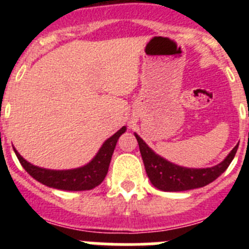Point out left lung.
Segmentation results:
<instances>
[{"label": "left lung", "instance_id": "obj_1", "mask_svg": "<svg viewBox=\"0 0 249 249\" xmlns=\"http://www.w3.org/2000/svg\"><path fill=\"white\" fill-rule=\"evenodd\" d=\"M135 137L140 146L141 156L143 160L146 173L149 181L156 188L164 192H181V191L195 190L210 184L219 177L228 168L238 149L237 144L221 163L207 168H188L178 166L160 157L137 133Z\"/></svg>", "mask_w": 249, "mask_h": 249}]
</instances>
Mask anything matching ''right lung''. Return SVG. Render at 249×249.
Wrapping results in <instances>:
<instances>
[{
    "label": "right lung",
    "mask_w": 249,
    "mask_h": 249,
    "mask_svg": "<svg viewBox=\"0 0 249 249\" xmlns=\"http://www.w3.org/2000/svg\"><path fill=\"white\" fill-rule=\"evenodd\" d=\"M127 129L126 126L118 129L113 136L103 142L101 148L96 153L93 158L89 163L78 168L72 169H48L42 167L35 166L30 163L28 160L22 157L17 152L16 148H13L18 158L19 163L26 169V172L34 177L39 183L45 186L56 188L62 191H89L93 190L94 187L100 186L105 179L106 175L108 172V167L111 163V158L113 151L116 148L118 138Z\"/></svg>",
    "instance_id": "right-lung-1"
}]
</instances>
